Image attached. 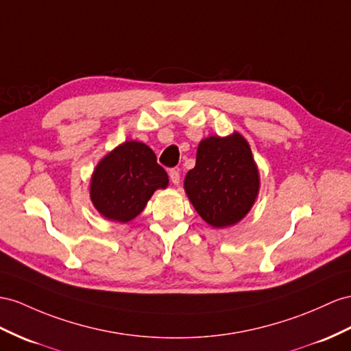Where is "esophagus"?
<instances>
[{
    "label": "esophagus",
    "instance_id": "esophagus-1",
    "mask_svg": "<svg viewBox=\"0 0 351 351\" xmlns=\"http://www.w3.org/2000/svg\"><path fill=\"white\" fill-rule=\"evenodd\" d=\"M169 176H170V181H172L175 185L179 184V179H181V176H179V170L170 169L169 170Z\"/></svg>",
    "mask_w": 351,
    "mask_h": 351
}]
</instances>
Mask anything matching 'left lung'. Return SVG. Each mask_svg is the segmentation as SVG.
<instances>
[{"label":"left lung","mask_w":351,"mask_h":351,"mask_svg":"<svg viewBox=\"0 0 351 351\" xmlns=\"http://www.w3.org/2000/svg\"><path fill=\"white\" fill-rule=\"evenodd\" d=\"M184 186L209 226L223 228L245 218L259 190L258 169L246 139L239 133L203 139Z\"/></svg>","instance_id":"1"}]
</instances>
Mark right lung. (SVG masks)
<instances>
[{
  "label": "right lung",
  "instance_id": "right-lung-1",
  "mask_svg": "<svg viewBox=\"0 0 351 351\" xmlns=\"http://www.w3.org/2000/svg\"><path fill=\"white\" fill-rule=\"evenodd\" d=\"M169 176L145 143L129 141L104 157L95 169L90 197L105 218L129 222L145 208L157 188H166Z\"/></svg>",
  "mask_w": 351,
  "mask_h": 351
}]
</instances>
